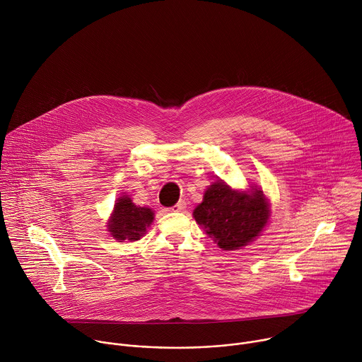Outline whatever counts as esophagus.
Segmentation results:
<instances>
[{"label":"esophagus","mask_w":362,"mask_h":362,"mask_svg":"<svg viewBox=\"0 0 362 362\" xmlns=\"http://www.w3.org/2000/svg\"><path fill=\"white\" fill-rule=\"evenodd\" d=\"M186 209V202L185 200H179L173 208L169 209V212H183Z\"/></svg>","instance_id":"esophagus-1"}]
</instances>
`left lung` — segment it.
<instances>
[{
  "instance_id": "1",
  "label": "left lung",
  "mask_w": 362,
  "mask_h": 362,
  "mask_svg": "<svg viewBox=\"0 0 362 362\" xmlns=\"http://www.w3.org/2000/svg\"><path fill=\"white\" fill-rule=\"evenodd\" d=\"M193 218L222 250H236L262 233L271 218V203L259 187L239 190L219 179L204 190Z\"/></svg>"
}]
</instances>
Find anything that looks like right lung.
<instances>
[{"label":"right lung","mask_w":362,"mask_h":362,"mask_svg":"<svg viewBox=\"0 0 362 362\" xmlns=\"http://www.w3.org/2000/svg\"><path fill=\"white\" fill-rule=\"evenodd\" d=\"M154 221V212L146 206H136L129 194L120 196L107 221V230L119 240H139Z\"/></svg>","instance_id":"1"}]
</instances>
